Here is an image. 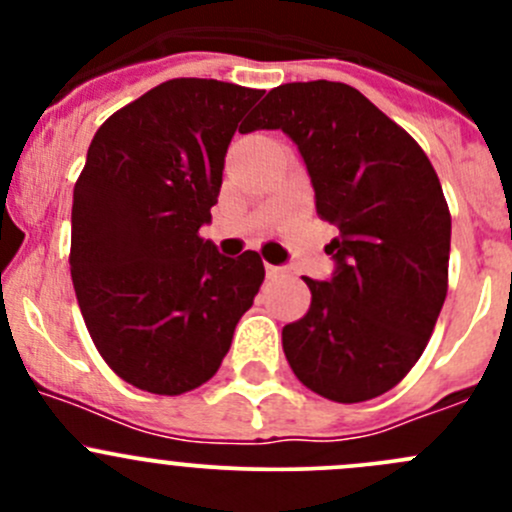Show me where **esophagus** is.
I'll return each instance as SVG.
<instances>
[{
	"instance_id": "34e87169",
	"label": "esophagus",
	"mask_w": 512,
	"mask_h": 512,
	"mask_svg": "<svg viewBox=\"0 0 512 512\" xmlns=\"http://www.w3.org/2000/svg\"><path fill=\"white\" fill-rule=\"evenodd\" d=\"M285 267H277V265H267V277H272V280H275V277H282L285 275Z\"/></svg>"
}]
</instances>
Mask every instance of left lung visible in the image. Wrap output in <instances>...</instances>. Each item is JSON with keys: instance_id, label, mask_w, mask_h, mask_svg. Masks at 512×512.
<instances>
[{"instance_id": "8db88e82", "label": "left lung", "mask_w": 512, "mask_h": 512, "mask_svg": "<svg viewBox=\"0 0 512 512\" xmlns=\"http://www.w3.org/2000/svg\"><path fill=\"white\" fill-rule=\"evenodd\" d=\"M285 131L337 227L329 282L304 277L312 304L282 329L294 376L359 404L394 389L426 349L448 292L451 213L423 148L354 86H277L245 131Z\"/></svg>"}]
</instances>
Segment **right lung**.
<instances>
[{
	"label": "right lung",
	"instance_id": "add662e5",
	"mask_svg": "<svg viewBox=\"0 0 512 512\" xmlns=\"http://www.w3.org/2000/svg\"><path fill=\"white\" fill-rule=\"evenodd\" d=\"M262 91L170 79L96 131L74 185L71 280L108 366L141 391L178 396L213 379L265 265L200 237L225 153ZM242 128V126H240Z\"/></svg>",
	"mask_w": 512,
	"mask_h": 512
}]
</instances>
